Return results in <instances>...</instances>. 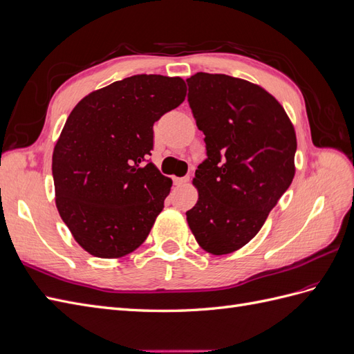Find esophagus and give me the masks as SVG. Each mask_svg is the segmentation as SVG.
<instances>
[{
    "label": "esophagus",
    "instance_id": "1",
    "mask_svg": "<svg viewBox=\"0 0 354 354\" xmlns=\"http://www.w3.org/2000/svg\"><path fill=\"white\" fill-rule=\"evenodd\" d=\"M189 180H190L189 176H186V177H174V185L176 186H185V185L189 183Z\"/></svg>",
    "mask_w": 354,
    "mask_h": 354
}]
</instances>
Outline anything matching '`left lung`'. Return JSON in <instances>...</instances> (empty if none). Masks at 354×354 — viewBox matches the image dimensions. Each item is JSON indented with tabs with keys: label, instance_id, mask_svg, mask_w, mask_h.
I'll return each mask as SVG.
<instances>
[{
	"label": "left lung",
	"instance_id": "1",
	"mask_svg": "<svg viewBox=\"0 0 354 354\" xmlns=\"http://www.w3.org/2000/svg\"><path fill=\"white\" fill-rule=\"evenodd\" d=\"M186 82L207 149L195 171L199 198L187 223L202 250L230 254L260 232L291 186L295 131L281 103L259 85L205 72Z\"/></svg>",
	"mask_w": 354,
	"mask_h": 354
}]
</instances>
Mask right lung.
<instances>
[{
	"label": "right lung",
	"instance_id": "obj_1",
	"mask_svg": "<svg viewBox=\"0 0 354 354\" xmlns=\"http://www.w3.org/2000/svg\"><path fill=\"white\" fill-rule=\"evenodd\" d=\"M186 97L185 81L134 75L75 106L53 152L62 220L100 259L133 252L151 232L173 181L151 162L153 124Z\"/></svg>",
	"mask_w": 354,
	"mask_h": 354
}]
</instances>
